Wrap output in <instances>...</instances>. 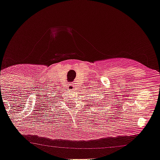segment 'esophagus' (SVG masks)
Instances as JSON below:
<instances>
[{"mask_svg": "<svg viewBox=\"0 0 160 160\" xmlns=\"http://www.w3.org/2000/svg\"><path fill=\"white\" fill-rule=\"evenodd\" d=\"M76 85L75 84V83H72V84H69L68 85V89L70 90H75L76 89Z\"/></svg>", "mask_w": 160, "mask_h": 160, "instance_id": "34e87169", "label": "esophagus"}]
</instances>
